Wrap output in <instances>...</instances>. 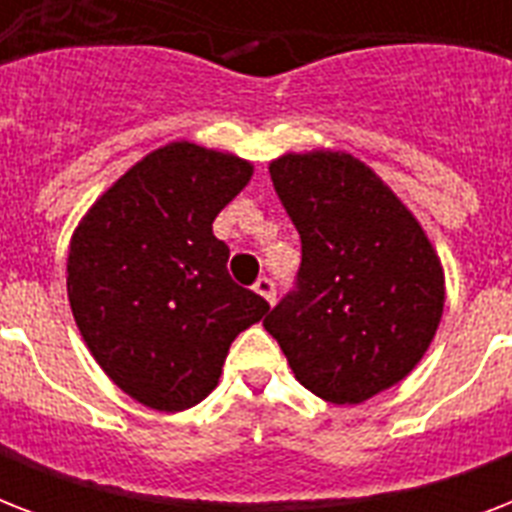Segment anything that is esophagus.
<instances>
[{"mask_svg":"<svg viewBox=\"0 0 512 512\" xmlns=\"http://www.w3.org/2000/svg\"><path fill=\"white\" fill-rule=\"evenodd\" d=\"M255 292L257 295H263L265 300L273 305V300H276V281H273L271 276H260V279L255 281Z\"/></svg>","mask_w":512,"mask_h":512,"instance_id":"esophagus-1","label":"esophagus"}]
</instances>
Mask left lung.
Segmentation results:
<instances>
[{
    "label": "left lung",
    "instance_id": "1",
    "mask_svg": "<svg viewBox=\"0 0 512 512\" xmlns=\"http://www.w3.org/2000/svg\"><path fill=\"white\" fill-rule=\"evenodd\" d=\"M271 180L303 260L263 327L311 393L361 404L428 350L444 313L441 263L412 212L350 154H287Z\"/></svg>",
    "mask_w": 512,
    "mask_h": 512
}]
</instances>
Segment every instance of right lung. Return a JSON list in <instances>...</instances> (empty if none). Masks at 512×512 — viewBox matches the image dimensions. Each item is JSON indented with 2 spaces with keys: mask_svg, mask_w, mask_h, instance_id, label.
<instances>
[{
  "mask_svg": "<svg viewBox=\"0 0 512 512\" xmlns=\"http://www.w3.org/2000/svg\"><path fill=\"white\" fill-rule=\"evenodd\" d=\"M252 164L170 143L122 175L76 228L68 300L103 372L135 401L183 412L215 390L239 332L271 308L228 273L212 233Z\"/></svg>",
  "mask_w": 512,
  "mask_h": 512,
  "instance_id": "right-lung-1",
  "label": "right lung"
}]
</instances>
